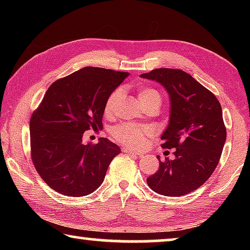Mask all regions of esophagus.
<instances>
[{"instance_id": "34e87169", "label": "esophagus", "mask_w": 250, "mask_h": 250, "mask_svg": "<svg viewBox=\"0 0 250 250\" xmlns=\"http://www.w3.org/2000/svg\"><path fill=\"white\" fill-rule=\"evenodd\" d=\"M122 152L124 153H128V154H132V155H138V156H141L142 155V152H137V151H133V150H130V149H122Z\"/></svg>"}]
</instances>
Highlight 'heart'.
Here are the masks:
<instances>
[{"label": "heart", "instance_id": "obj_1", "mask_svg": "<svg viewBox=\"0 0 250 250\" xmlns=\"http://www.w3.org/2000/svg\"><path fill=\"white\" fill-rule=\"evenodd\" d=\"M121 97V90L116 89L111 95L108 97L107 103L104 105L105 112H111L118 104ZM138 97L140 103L145 105L158 104L161 105L162 98L158 91L153 88L149 87H139L138 88ZM112 137L116 141L124 143L133 149H139L145 146L146 138L151 134V130L146 125H138L133 124H125L117 125L111 131Z\"/></svg>", "mask_w": 250, "mask_h": 250}]
</instances>
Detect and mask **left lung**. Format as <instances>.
Here are the masks:
<instances>
[{
	"instance_id": "left-lung-1",
	"label": "left lung",
	"mask_w": 250,
	"mask_h": 250,
	"mask_svg": "<svg viewBox=\"0 0 250 250\" xmlns=\"http://www.w3.org/2000/svg\"><path fill=\"white\" fill-rule=\"evenodd\" d=\"M162 84L170 98V119L161 139L162 147H175L173 160L161 161L146 179L155 193L182 196L195 191L216 168L226 141L219 101L191 75L180 69L158 68L140 75Z\"/></svg>"
}]
</instances>
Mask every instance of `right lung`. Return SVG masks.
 Instances as JSON below:
<instances>
[{
	"mask_svg": "<svg viewBox=\"0 0 250 250\" xmlns=\"http://www.w3.org/2000/svg\"><path fill=\"white\" fill-rule=\"evenodd\" d=\"M100 67H83L50 84L31 118V152L35 168L49 188L80 197L103 184L120 147L107 138L83 143L84 131L103 128L108 97L128 77Z\"/></svg>",
	"mask_w": 250,
	"mask_h": 250,
	"instance_id": "add662e5",
	"label": "right lung"
}]
</instances>
